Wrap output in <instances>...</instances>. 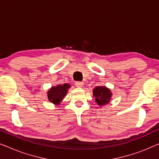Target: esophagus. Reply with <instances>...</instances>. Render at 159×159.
Returning <instances> with one entry per match:
<instances>
[{"instance_id": "1", "label": "esophagus", "mask_w": 159, "mask_h": 159, "mask_svg": "<svg viewBox=\"0 0 159 159\" xmlns=\"http://www.w3.org/2000/svg\"><path fill=\"white\" fill-rule=\"evenodd\" d=\"M83 82H75V85L76 87H77V88H82L83 87Z\"/></svg>"}]
</instances>
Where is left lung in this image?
I'll list each match as a JSON object with an SVG mask.
<instances>
[{"label": "left lung", "instance_id": "1", "mask_svg": "<svg viewBox=\"0 0 159 159\" xmlns=\"http://www.w3.org/2000/svg\"><path fill=\"white\" fill-rule=\"evenodd\" d=\"M93 96L95 97V103L100 106H104L110 102L112 93L109 89L106 86H98L93 91Z\"/></svg>", "mask_w": 159, "mask_h": 159}]
</instances>
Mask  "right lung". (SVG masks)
Instances as JSON below:
<instances>
[{"label":"right lung","mask_w":159,"mask_h":159,"mask_svg":"<svg viewBox=\"0 0 159 159\" xmlns=\"http://www.w3.org/2000/svg\"><path fill=\"white\" fill-rule=\"evenodd\" d=\"M71 86L69 84H58L57 86L52 87L48 91V101L54 104L58 105L60 102L65 97V95H66L67 90H68V89Z\"/></svg>","instance_id":"add662e5"}]
</instances>
